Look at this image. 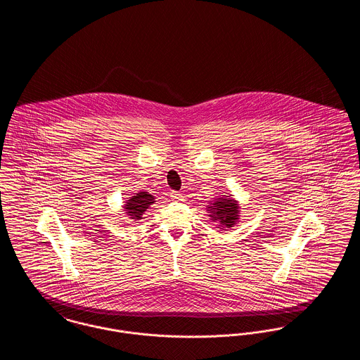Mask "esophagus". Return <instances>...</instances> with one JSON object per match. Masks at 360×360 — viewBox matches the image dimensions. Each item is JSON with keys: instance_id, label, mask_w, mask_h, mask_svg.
Returning a JSON list of instances; mask_svg holds the SVG:
<instances>
[{"instance_id": "esophagus-1", "label": "esophagus", "mask_w": 360, "mask_h": 360, "mask_svg": "<svg viewBox=\"0 0 360 360\" xmlns=\"http://www.w3.org/2000/svg\"><path fill=\"white\" fill-rule=\"evenodd\" d=\"M170 197H172V201H182L184 200V195L181 193H178V191H172Z\"/></svg>"}]
</instances>
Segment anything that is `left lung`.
<instances>
[{
	"label": "left lung",
	"mask_w": 360,
	"mask_h": 360,
	"mask_svg": "<svg viewBox=\"0 0 360 360\" xmlns=\"http://www.w3.org/2000/svg\"><path fill=\"white\" fill-rule=\"evenodd\" d=\"M206 212L210 220L217 223V228L221 231H226L240 221L239 201L231 195L213 198V201H209Z\"/></svg>",
	"instance_id": "8db88e82"
}]
</instances>
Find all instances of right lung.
Segmentation results:
<instances>
[{
  "label": "right lung",
  "mask_w": 360,
  "mask_h": 360,
  "mask_svg": "<svg viewBox=\"0 0 360 360\" xmlns=\"http://www.w3.org/2000/svg\"><path fill=\"white\" fill-rule=\"evenodd\" d=\"M155 202V197L153 194L147 193V191H140L135 195L129 197L125 204L122 205L125 214L134 220V221H139L143 219L144 212L153 205Z\"/></svg>",
  "instance_id": "1"
}]
</instances>
